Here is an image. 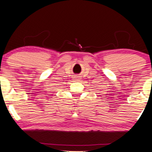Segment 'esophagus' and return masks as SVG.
Here are the masks:
<instances>
[{"label": "esophagus", "instance_id": "34e87169", "mask_svg": "<svg viewBox=\"0 0 152 152\" xmlns=\"http://www.w3.org/2000/svg\"><path fill=\"white\" fill-rule=\"evenodd\" d=\"M75 77H76L75 78V79H78V78H76V77H78V76H75Z\"/></svg>", "mask_w": 152, "mask_h": 152}]
</instances>
